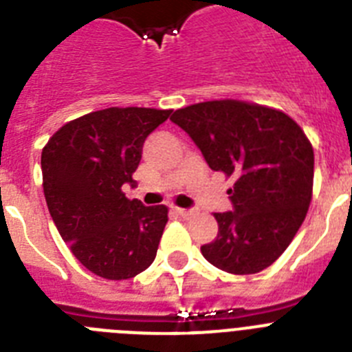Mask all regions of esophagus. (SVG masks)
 I'll return each mask as SVG.
<instances>
[{"mask_svg":"<svg viewBox=\"0 0 352 352\" xmlns=\"http://www.w3.org/2000/svg\"><path fill=\"white\" fill-rule=\"evenodd\" d=\"M174 211L179 214V217H190V214H194V211L192 210H185V208H174Z\"/></svg>","mask_w":352,"mask_h":352,"instance_id":"esophagus-1","label":"esophagus"}]
</instances>
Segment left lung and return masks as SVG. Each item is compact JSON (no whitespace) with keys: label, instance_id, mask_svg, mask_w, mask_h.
<instances>
[{"label":"left lung","instance_id":"1","mask_svg":"<svg viewBox=\"0 0 352 352\" xmlns=\"http://www.w3.org/2000/svg\"><path fill=\"white\" fill-rule=\"evenodd\" d=\"M173 123L197 144L208 166L234 178V210L213 213L219 234L201 252L234 275L268 268L303 223L314 186V148L296 121L278 109L211 100L178 109Z\"/></svg>","mask_w":352,"mask_h":352}]
</instances>
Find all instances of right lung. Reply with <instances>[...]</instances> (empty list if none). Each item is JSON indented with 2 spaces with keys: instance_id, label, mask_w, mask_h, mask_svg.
I'll return each mask as SVG.
<instances>
[{
  "instance_id": "obj_1",
  "label": "right lung",
  "mask_w": 352,
  "mask_h": 352,
  "mask_svg": "<svg viewBox=\"0 0 352 352\" xmlns=\"http://www.w3.org/2000/svg\"><path fill=\"white\" fill-rule=\"evenodd\" d=\"M170 109L109 107L65 123L42 149L43 194L72 254L95 275L125 280L155 261L167 206L126 199L146 138Z\"/></svg>"
}]
</instances>
